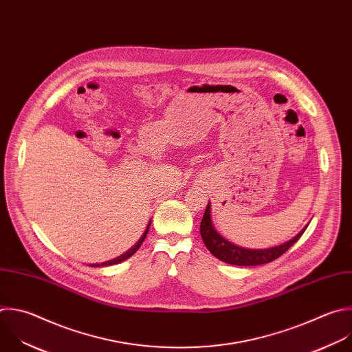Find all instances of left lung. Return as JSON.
<instances>
[{
  "label": "left lung",
  "instance_id": "obj_1",
  "mask_svg": "<svg viewBox=\"0 0 352 352\" xmlns=\"http://www.w3.org/2000/svg\"><path fill=\"white\" fill-rule=\"evenodd\" d=\"M305 228L298 233L297 236H294L292 241L276 246L271 249H261V250H254V249H245L241 246H235L222 238L219 233L214 229L212 222H211V215H210V203H207L204 215L200 222V235L201 239L208 249V252L217 257L218 260L230 264V265H243V267H253V265H261L271 263L276 258H279L283 253H286L304 233Z\"/></svg>",
  "mask_w": 352,
  "mask_h": 352
}]
</instances>
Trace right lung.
<instances>
[{
  "label": "right lung",
  "mask_w": 352,
  "mask_h": 352,
  "mask_svg": "<svg viewBox=\"0 0 352 352\" xmlns=\"http://www.w3.org/2000/svg\"><path fill=\"white\" fill-rule=\"evenodd\" d=\"M149 226H151V223L148 225V228H146V230L144 232V235L141 236V239L129 250V252H126L124 254H122V256H119L117 258H113V260H110V261H106V263H102V264H92V267H107V265H114V264H119V263H122V261H124V260H127V258H130L133 254H135V252L141 248V245H142V242L145 241V238H146V233H148V230H149Z\"/></svg>",
  "instance_id": "add662e5"
}]
</instances>
